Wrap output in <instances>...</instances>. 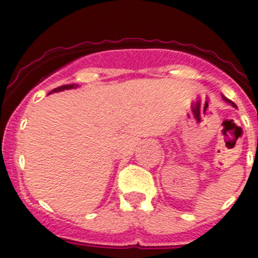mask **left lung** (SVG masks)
Listing matches in <instances>:
<instances>
[{"mask_svg":"<svg viewBox=\"0 0 258 258\" xmlns=\"http://www.w3.org/2000/svg\"><path fill=\"white\" fill-rule=\"evenodd\" d=\"M223 100H225V101H226V102H228V104H231V105H232V106H235V107H236V105H235V104H234V102H232V101H230V100H228V98L223 97Z\"/></svg>","mask_w":258,"mask_h":258,"instance_id":"8db88e82","label":"left lung"}]
</instances>
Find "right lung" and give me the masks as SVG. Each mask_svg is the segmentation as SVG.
Segmentation results:
<instances>
[{
  "label": "right lung",
  "mask_w": 258,
  "mask_h": 258,
  "mask_svg": "<svg viewBox=\"0 0 258 258\" xmlns=\"http://www.w3.org/2000/svg\"><path fill=\"white\" fill-rule=\"evenodd\" d=\"M76 84H67V86H61L58 87V88H54L53 91H50V93H53V92H61V91H64V89H71V88H76Z\"/></svg>",
  "instance_id": "obj_1"
}]
</instances>
